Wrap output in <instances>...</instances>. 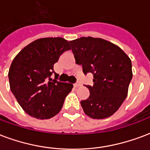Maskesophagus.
<instances>
[{
  "instance_id": "obj_1",
  "label": "esophagus",
  "mask_w": 150,
  "mask_h": 150,
  "mask_svg": "<svg viewBox=\"0 0 150 150\" xmlns=\"http://www.w3.org/2000/svg\"><path fill=\"white\" fill-rule=\"evenodd\" d=\"M74 86H75V87H78V86H81V83L79 82V81H77L76 83H75V84H74Z\"/></svg>"
}]
</instances>
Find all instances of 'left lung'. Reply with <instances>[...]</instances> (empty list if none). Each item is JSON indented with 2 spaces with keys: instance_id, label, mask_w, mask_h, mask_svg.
Segmentation results:
<instances>
[{
  "instance_id": "8db88e82",
  "label": "left lung",
  "mask_w": 150,
  "mask_h": 150,
  "mask_svg": "<svg viewBox=\"0 0 150 150\" xmlns=\"http://www.w3.org/2000/svg\"><path fill=\"white\" fill-rule=\"evenodd\" d=\"M75 62L85 75L92 73L94 85L87 99L81 101L84 113L103 119L114 115L126 99L133 77L130 59L117 45L101 38L81 37L69 42Z\"/></svg>"
}]
</instances>
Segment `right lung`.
<instances>
[{
    "instance_id": "1",
    "label": "right lung",
    "mask_w": 150,
    "mask_h": 150,
    "mask_svg": "<svg viewBox=\"0 0 150 150\" xmlns=\"http://www.w3.org/2000/svg\"><path fill=\"white\" fill-rule=\"evenodd\" d=\"M70 49L68 41L64 38L39 39L24 47L12 62L8 75L10 89L30 116L48 119L62 109L73 85L59 82L53 67ZM52 74L54 80L50 78Z\"/></svg>"
}]
</instances>
